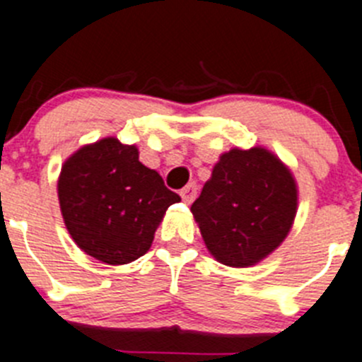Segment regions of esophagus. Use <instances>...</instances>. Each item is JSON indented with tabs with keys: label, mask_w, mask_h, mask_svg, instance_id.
Instances as JSON below:
<instances>
[{
	"label": "esophagus",
	"mask_w": 362,
	"mask_h": 362,
	"mask_svg": "<svg viewBox=\"0 0 362 362\" xmlns=\"http://www.w3.org/2000/svg\"><path fill=\"white\" fill-rule=\"evenodd\" d=\"M198 194V185L197 184H187L184 189L180 191V197L185 204H192V200L197 198Z\"/></svg>",
	"instance_id": "34e87169"
}]
</instances>
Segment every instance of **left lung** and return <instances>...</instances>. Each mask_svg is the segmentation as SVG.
Segmentation results:
<instances>
[{"instance_id": "1", "label": "left lung", "mask_w": 362, "mask_h": 362, "mask_svg": "<svg viewBox=\"0 0 362 362\" xmlns=\"http://www.w3.org/2000/svg\"><path fill=\"white\" fill-rule=\"evenodd\" d=\"M298 185L291 170L264 146L219 155L191 212L209 253L230 268H250L291 232Z\"/></svg>"}]
</instances>
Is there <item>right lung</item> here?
Wrapping results in <instances>:
<instances>
[{
    "instance_id": "right-lung-1",
    "label": "right lung",
    "mask_w": 362,
    "mask_h": 362,
    "mask_svg": "<svg viewBox=\"0 0 362 362\" xmlns=\"http://www.w3.org/2000/svg\"><path fill=\"white\" fill-rule=\"evenodd\" d=\"M64 223L82 252L105 264H128L150 250L168 207L180 202L135 144L103 137L64 160L59 182Z\"/></svg>"
}]
</instances>
